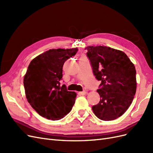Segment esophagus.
Wrapping results in <instances>:
<instances>
[{
	"mask_svg": "<svg viewBox=\"0 0 153 153\" xmlns=\"http://www.w3.org/2000/svg\"><path fill=\"white\" fill-rule=\"evenodd\" d=\"M79 94H81V95H85V94H87V91H86V90H84V91H82V92H80Z\"/></svg>",
	"mask_w": 153,
	"mask_h": 153,
	"instance_id": "1",
	"label": "esophagus"
}]
</instances>
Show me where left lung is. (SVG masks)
I'll return each mask as SVG.
<instances>
[{
  "instance_id": "8db88e82",
  "label": "left lung",
  "mask_w": 153,
  "mask_h": 153,
  "mask_svg": "<svg viewBox=\"0 0 153 153\" xmlns=\"http://www.w3.org/2000/svg\"><path fill=\"white\" fill-rule=\"evenodd\" d=\"M85 49L94 75L101 81L97 90L100 101L92 109L103 121L116 119L128 110L135 95V68L122 51L103 46Z\"/></svg>"
}]
</instances>
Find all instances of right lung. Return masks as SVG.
<instances>
[{
  "label": "right lung",
  "instance_id": "add662e5",
  "mask_svg": "<svg viewBox=\"0 0 153 153\" xmlns=\"http://www.w3.org/2000/svg\"><path fill=\"white\" fill-rule=\"evenodd\" d=\"M77 48L52 49L30 62L24 78L28 102L41 116L52 121L63 118L75 104L76 92L61 85L64 63L77 53Z\"/></svg>",
  "mask_w": 153,
  "mask_h": 153
}]
</instances>
